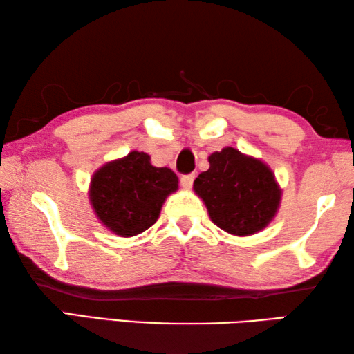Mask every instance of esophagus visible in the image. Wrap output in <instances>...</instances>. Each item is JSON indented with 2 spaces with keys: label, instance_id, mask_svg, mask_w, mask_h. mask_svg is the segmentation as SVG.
I'll return each mask as SVG.
<instances>
[{
  "label": "esophagus",
  "instance_id": "esophagus-1",
  "mask_svg": "<svg viewBox=\"0 0 354 354\" xmlns=\"http://www.w3.org/2000/svg\"><path fill=\"white\" fill-rule=\"evenodd\" d=\"M194 179H195L194 173H190V175H183L181 179H179V183H181V187L183 189H190L192 184H194Z\"/></svg>",
  "mask_w": 354,
  "mask_h": 354
}]
</instances>
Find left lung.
I'll use <instances>...</instances> for the list:
<instances>
[{
  "label": "left lung",
  "instance_id": "8db88e82",
  "mask_svg": "<svg viewBox=\"0 0 354 354\" xmlns=\"http://www.w3.org/2000/svg\"><path fill=\"white\" fill-rule=\"evenodd\" d=\"M209 170L194 181L209 217L232 236L262 231L278 212L281 189L273 171L262 160L232 147L209 156Z\"/></svg>",
  "mask_w": 354,
  "mask_h": 354
}]
</instances>
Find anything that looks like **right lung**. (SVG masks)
Listing matches in <instances>:
<instances>
[{"instance_id": "add662e5", "label": "right lung", "mask_w": 354, "mask_h": 354, "mask_svg": "<svg viewBox=\"0 0 354 354\" xmlns=\"http://www.w3.org/2000/svg\"><path fill=\"white\" fill-rule=\"evenodd\" d=\"M176 190L175 171L151 165L147 153L131 151L93 173L88 198L107 230L133 237L156 223L165 198Z\"/></svg>"}]
</instances>
